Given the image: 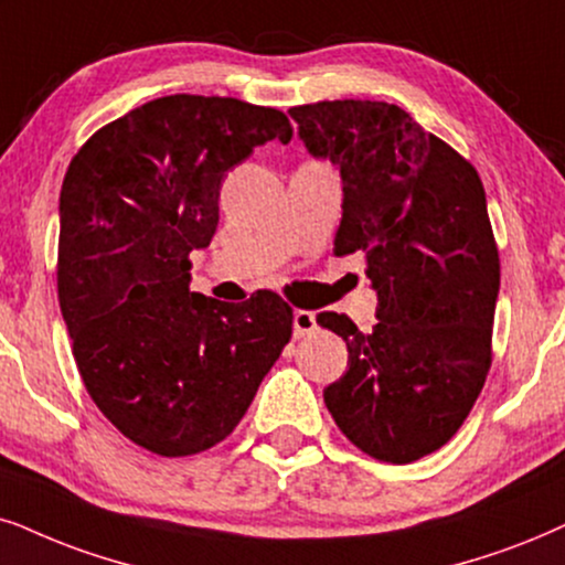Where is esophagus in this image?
Instances as JSON below:
<instances>
[{
    "label": "esophagus",
    "instance_id": "obj_1",
    "mask_svg": "<svg viewBox=\"0 0 565 565\" xmlns=\"http://www.w3.org/2000/svg\"><path fill=\"white\" fill-rule=\"evenodd\" d=\"M291 326H295V339H305V335L316 333V316L310 310H295V318H291Z\"/></svg>",
    "mask_w": 565,
    "mask_h": 565
}]
</instances>
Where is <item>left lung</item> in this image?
<instances>
[{
  "mask_svg": "<svg viewBox=\"0 0 565 565\" xmlns=\"http://www.w3.org/2000/svg\"><path fill=\"white\" fill-rule=\"evenodd\" d=\"M316 159L341 171L335 255L365 253L377 323L339 312L349 370L323 391L339 430L377 461L409 463L454 438L492 362L501 260L477 169L385 102L289 109Z\"/></svg>",
  "mask_w": 565,
  "mask_h": 565,
  "instance_id": "left-lung-1",
  "label": "left lung"
}]
</instances>
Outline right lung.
<instances>
[{
    "mask_svg": "<svg viewBox=\"0 0 565 565\" xmlns=\"http://www.w3.org/2000/svg\"><path fill=\"white\" fill-rule=\"evenodd\" d=\"M274 138L291 140L284 111L177 93L93 132L64 174L56 289L77 370L104 417L151 454L224 440L291 339L274 291L242 305L190 291L226 171Z\"/></svg>",
    "mask_w": 565,
    "mask_h": 565,
    "instance_id": "right-lung-1",
    "label": "right lung"
}]
</instances>
